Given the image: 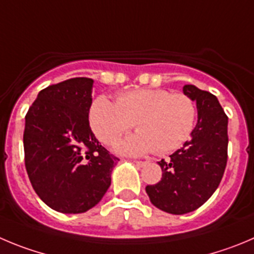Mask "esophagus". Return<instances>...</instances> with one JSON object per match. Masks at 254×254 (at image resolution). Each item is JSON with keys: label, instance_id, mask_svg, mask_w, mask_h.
<instances>
[{"label": "esophagus", "instance_id": "34e87169", "mask_svg": "<svg viewBox=\"0 0 254 254\" xmlns=\"http://www.w3.org/2000/svg\"><path fill=\"white\" fill-rule=\"evenodd\" d=\"M134 163H135V165H138V167H140V168H144L148 165V162H140V160H134Z\"/></svg>", "mask_w": 254, "mask_h": 254}]
</instances>
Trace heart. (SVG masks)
<instances>
[{
  "label": "heart",
  "instance_id": "b5f03b06",
  "mask_svg": "<svg viewBox=\"0 0 254 254\" xmlns=\"http://www.w3.org/2000/svg\"><path fill=\"white\" fill-rule=\"evenodd\" d=\"M92 131L104 144H113L134 124L138 132L115 145L124 155L156 150L172 153L190 139L196 124V106L189 96L164 89H139L118 95L116 104L101 95L89 111Z\"/></svg>",
  "mask_w": 254,
  "mask_h": 254
}]
</instances>
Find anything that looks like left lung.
Returning a JSON list of instances; mask_svg holds the SVG:
<instances>
[{
    "label": "left lung",
    "instance_id": "left-lung-1",
    "mask_svg": "<svg viewBox=\"0 0 254 254\" xmlns=\"http://www.w3.org/2000/svg\"><path fill=\"white\" fill-rule=\"evenodd\" d=\"M184 95L196 103V122L190 140L162 159V181L146 186L150 202L170 214L198 209L219 186L228 159V118L214 95L184 85Z\"/></svg>",
    "mask_w": 254,
    "mask_h": 254
}]
</instances>
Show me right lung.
Instances as JSON below:
<instances>
[{
	"instance_id": "1",
	"label": "right lung",
	"mask_w": 254,
	"mask_h": 254,
	"mask_svg": "<svg viewBox=\"0 0 254 254\" xmlns=\"http://www.w3.org/2000/svg\"><path fill=\"white\" fill-rule=\"evenodd\" d=\"M92 84V79L73 77L50 85L25 118V165L32 188L45 204L65 214L98 204L119 162L90 127Z\"/></svg>"
}]
</instances>
